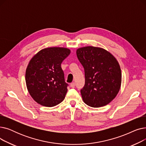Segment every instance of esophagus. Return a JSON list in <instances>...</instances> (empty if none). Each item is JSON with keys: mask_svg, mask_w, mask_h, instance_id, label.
Masks as SVG:
<instances>
[{"mask_svg": "<svg viewBox=\"0 0 146 146\" xmlns=\"http://www.w3.org/2000/svg\"><path fill=\"white\" fill-rule=\"evenodd\" d=\"M70 86L72 88H74L75 87V83L74 82L73 83H70Z\"/></svg>", "mask_w": 146, "mask_h": 146, "instance_id": "1", "label": "esophagus"}]
</instances>
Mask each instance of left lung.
Listing matches in <instances>:
<instances>
[{
  "label": "left lung",
  "instance_id": "1",
  "mask_svg": "<svg viewBox=\"0 0 146 146\" xmlns=\"http://www.w3.org/2000/svg\"><path fill=\"white\" fill-rule=\"evenodd\" d=\"M76 54L85 69V85L80 90L83 102L93 108L108 105L116 97L121 85L117 60L107 50L93 46L78 48Z\"/></svg>",
  "mask_w": 146,
  "mask_h": 146
}]
</instances>
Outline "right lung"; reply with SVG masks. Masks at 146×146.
Masks as SVG:
<instances>
[{
	"mask_svg": "<svg viewBox=\"0 0 146 146\" xmlns=\"http://www.w3.org/2000/svg\"><path fill=\"white\" fill-rule=\"evenodd\" d=\"M70 54L64 47H48L38 51L26 69L25 82L29 95L41 105L56 106L62 102L68 85L61 64Z\"/></svg>",
	"mask_w": 146,
	"mask_h": 146,
	"instance_id": "add662e5",
	"label": "right lung"
}]
</instances>
